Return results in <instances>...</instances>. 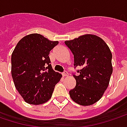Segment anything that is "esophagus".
<instances>
[{
	"label": "esophagus",
	"instance_id": "34e87169",
	"mask_svg": "<svg viewBox=\"0 0 127 127\" xmlns=\"http://www.w3.org/2000/svg\"><path fill=\"white\" fill-rule=\"evenodd\" d=\"M69 75H68V72H67V71H64V72H63V76L64 77H66V76H68Z\"/></svg>",
	"mask_w": 127,
	"mask_h": 127
}]
</instances>
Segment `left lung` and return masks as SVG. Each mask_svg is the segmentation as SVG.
Here are the masks:
<instances>
[{
  "label": "left lung",
  "instance_id": "obj_1",
  "mask_svg": "<svg viewBox=\"0 0 127 127\" xmlns=\"http://www.w3.org/2000/svg\"><path fill=\"white\" fill-rule=\"evenodd\" d=\"M74 55V66L82 67L73 75L75 87L70 91L72 100L81 106L99 101L108 88L113 72L111 50L101 37L84 34L64 41Z\"/></svg>",
  "mask_w": 127,
  "mask_h": 127
}]
</instances>
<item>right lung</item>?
Instances as JSON below:
<instances>
[{
    "instance_id": "obj_1",
    "label": "right lung",
    "mask_w": 127,
    "mask_h": 127,
    "mask_svg": "<svg viewBox=\"0 0 127 127\" xmlns=\"http://www.w3.org/2000/svg\"><path fill=\"white\" fill-rule=\"evenodd\" d=\"M59 41H50L39 34L23 37L11 55V75L16 90L29 104L49 101L62 75L53 70L49 52Z\"/></svg>"
}]
</instances>
